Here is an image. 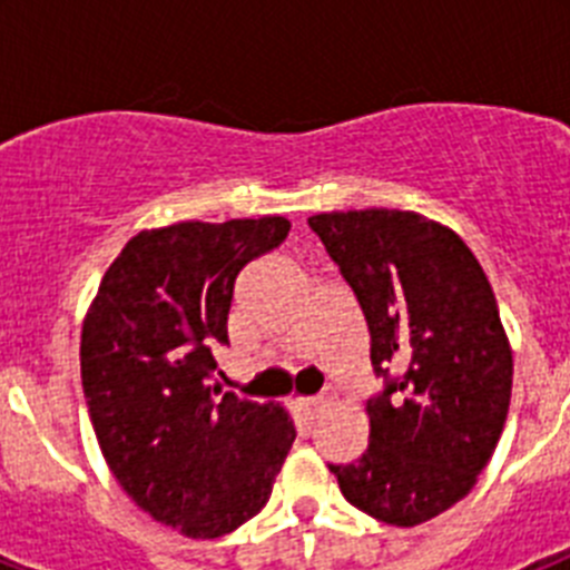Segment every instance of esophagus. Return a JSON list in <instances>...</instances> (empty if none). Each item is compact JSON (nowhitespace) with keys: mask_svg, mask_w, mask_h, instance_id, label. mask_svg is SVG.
Wrapping results in <instances>:
<instances>
[{"mask_svg":"<svg viewBox=\"0 0 570 570\" xmlns=\"http://www.w3.org/2000/svg\"><path fill=\"white\" fill-rule=\"evenodd\" d=\"M302 411L308 414V420H320L331 405H334V394H322V396H311V400L299 402Z\"/></svg>","mask_w":570,"mask_h":570,"instance_id":"esophagus-1","label":"esophagus"}]
</instances>
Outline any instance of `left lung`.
I'll list each match as a JSON object with an SVG mask.
<instances>
[{
	"mask_svg": "<svg viewBox=\"0 0 570 570\" xmlns=\"http://www.w3.org/2000/svg\"><path fill=\"white\" fill-rule=\"evenodd\" d=\"M308 225L354 288L387 380L365 405L367 451L331 471L367 517L422 525L465 500L505 428L513 351L497 296L460 234L416 210H328Z\"/></svg>",
	"mask_w": 570,
	"mask_h": 570,
	"instance_id": "left-lung-1",
	"label": "left lung"
}]
</instances>
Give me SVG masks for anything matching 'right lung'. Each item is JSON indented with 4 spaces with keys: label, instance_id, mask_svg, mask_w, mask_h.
Listing matches in <instances>:
<instances>
[{
    "label": "right lung",
    "instance_id": "obj_1",
    "mask_svg": "<svg viewBox=\"0 0 570 570\" xmlns=\"http://www.w3.org/2000/svg\"><path fill=\"white\" fill-rule=\"evenodd\" d=\"M288 230L285 216L139 230L85 314L79 365L99 451L136 505L190 540L256 517L294 445L285 407L210 385L236 276Z\"/></svg>",
    "mask_w": 570,
    "mask_h": 570
}]
</instances>
